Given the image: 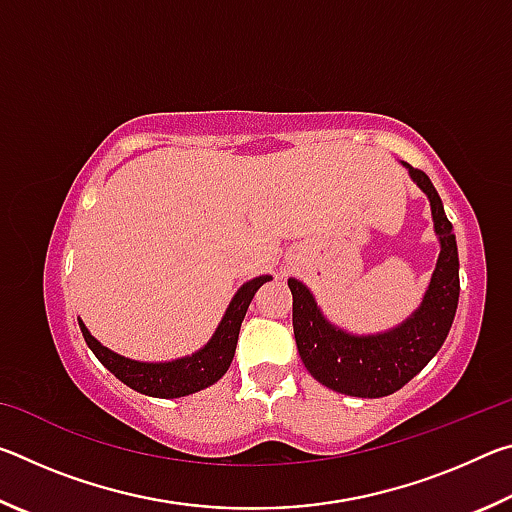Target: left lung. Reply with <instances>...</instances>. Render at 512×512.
Wrapping results in <instances>:
<instances>
[{
  "label": "left lung",
  "mask_w": 512,
  "mask_h": 512,
  "mask_svg": "<svg viewBox=\"0 0 512 512\" xmlns=\"http://www.w3.org/2000/svg\"><path fill=\"white\" fill-rule=\"evenodd\" d=\"M402 164L429 198L433 232L440 244L429 287L413 314L384 332L352 334L323 314L307 284L289 277L300 359L311 377L343 395L386 397L400 391L436 357L456 316L461 284L454 228L427 173Z\"/></svg>",
  "instance_id": "1"
}]
</instances>
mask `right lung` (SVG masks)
I'll return each mask as SVG.
<instances>
[{"mask_svg": "<svg viewBox=\"0 0 512 512\" xmlns=\"http://www.w3.org/2000/svg\"><path fill=\"white\" fill-rule=\"evenodd\" d=\"M268 280H273V277L259 275L241 284L235 296H232L228 309H225L221 323L216 325L212 339L207 341L201 350L180 359L137 361L121 357V354L112 352L106 345L94 339L83 320H79V325L83 339L94 352V357H97L119 381H124L126 386H131L133 391L142 395L173 400V397H185L203 391V388L216 384V381L228 372L237 350L241 320H244L250 307V300H253L257 289Z\"/></svg>", "mask_w": 512, "mask_h": 512, "instance_id": "1", "label": "right lung"}]
</instances>
